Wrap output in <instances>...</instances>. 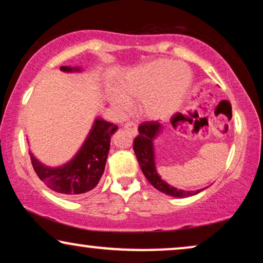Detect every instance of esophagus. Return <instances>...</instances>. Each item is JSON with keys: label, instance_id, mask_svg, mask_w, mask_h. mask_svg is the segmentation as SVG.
<instances>
[{"label": "esophagus", "instance_id": "esophagus-1", "mask_svg": "<svg viewBox=\"0 0 263 263\" xmlns=\"http://www.w3.org/2000/svg\"><path fill=\"white\" fill-rule=\"evenodd\" d=\"M124 128L127 129V130L130 132L133 135H138L139 134L138 125H136L135 123H133V122H128V123H125L124 124Z\"/></svg>", "mask_w": 263, "mask_h": 263}]
</instances>
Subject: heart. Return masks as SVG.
<instances>
[{
	"instance_id": "obj_1",
	"label": "heart",
	"mask_w": 263,
	"mask_h": 263,
	"mask_svg": "<svg viewBox=\"0 0 263 263\" xmlns=\"http://www.w3.org/2000/svg\"><path fill=\"white\" fill-rule=\"evenodd\" d=\"M193 82L192 70L182 63L158 59L129 70L120 80V92L110 93V102L125 112L130 102L140 100L139 111L147 120L171 117L182 105Z\"/></svg>"
}]
</instances>
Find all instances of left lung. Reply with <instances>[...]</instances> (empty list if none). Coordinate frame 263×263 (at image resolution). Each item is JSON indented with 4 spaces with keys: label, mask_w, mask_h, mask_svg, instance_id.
<instances>
[{
    "label": "left lung",
    "mask_w": 263,
    "mask_h": 263,
    "mask_svg": "<svg viewBox=\"0 0 263 263\" xmlns=\"http://www.w3.org/2000/svg\"><path fill=\"white\" fill-rule=\"evenodd\" d=\"M164 125L159 122H145L139 127L140 134L134 140V152L138 158L139 165L143 175L154 188L166 195L174 197H188L202 192L206 188L199 190H183L172 186L161 179L156 166V154H154V140L163 132Z\"/></svg>",
    "instance_id": "obj_1"
}]
</instances>
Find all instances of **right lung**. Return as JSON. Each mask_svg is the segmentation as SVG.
Segmentation results:
<instances>
[{
	"mask_svg": "<svg viewBox=\"0 0 263 263\" xmlns=\"http://www.w3.org/2000/svg\"><path fill=\"white\" fill-rule=\"evenodd\" d=\"M64 73H80L81 67L60 68ZM117 125L96 117L87 138L82 146L66 164L51 167L41 163L30 151L32 166L35 174L53 192L68 197H79L89 192L100 181L105 170L107 154L110 151L111 135L117 130Z\"/></svg>",
	"mask_w": 263,
	"mask_h": 263,
	"instance_id": "1",
	"label": "right lung"
}]
</instances>
